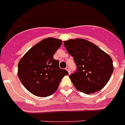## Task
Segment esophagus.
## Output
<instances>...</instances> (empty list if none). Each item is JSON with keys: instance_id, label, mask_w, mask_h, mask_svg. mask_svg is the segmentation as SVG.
<instances>
[{"instance_id": "esophagus-1", "label": "esophagus", "mask_w": 125, "mask_h": 125, "mask_svg": "<svg viewBox=\"0 0 125 125\" xmlns=\"http://www.w3.org/2000/svg\"><path fill=\"white\" fill-rule=\"evenodd\" d=\"M65 69H66V70H67V71H68V72L69 74H71V71H70V68L68 67V66H67V67H66Z\"/></svg>"}]
</instances>
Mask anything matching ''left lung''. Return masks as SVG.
I'll list each match as a JSON object with an SVG mask.
<instances>
[{"instance_id": "1", "label": "left lung", "mask_w": 125, "mask_h": 125, "mask_svg": "<svg viewBox=\"0 0 125 125\" xmlns=\"http://www.w3.org/2000/svg\"><path fill=\"white\" fill-rule=\"evenodd\" d=\"M64 45L77 66L76 72L70 76L75 88L86 94L102 89L114 71L112 58L95 44L82 38L65 41Z\"/></svg>"}]
</instances>
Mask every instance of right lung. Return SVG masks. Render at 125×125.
Here are the masks:
<instances>
[{
  "label": "right lung",
  "instance_id": "right-lung-1",
  "mask_svg": "<svg viewBox=\"0 0 125 125\" xmlns=\"http://www.w3.org/2000/svg\"><path fill=\"white\" fill-rule=\"evenodd\" d=\"M62 41L47 38L30 48L18 63V74L28 91L40 97L51 95L57 90L62 79L68 74L60 69L59 62L53 57Z\"/></svg>",
  "mask_w": 125,
  "mask_h": 125
}]
</instances>
